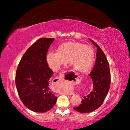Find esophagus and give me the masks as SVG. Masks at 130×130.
Wrapping results in <instances>:
<instances>
[{"mask_svg": "<svg viewBox=\"0 0 130 130\" xmlns=\"http://www.w3.org/2000/svg\"><path fill=\"white\" fill-rule=\"evenodd\" d=\"M58 79V81L60 82L61 83V84L63 85L64 84V73H62L60 74V77L57 78ZM59 93L61 94H64V95H73L74 93V91L72 89H70V90H63V91H59Z\"/></svg>", "mask_w": 130, "mask_h": 130, "instance_id": "esophagus-1", "label": "esophagus"}]
</instances>
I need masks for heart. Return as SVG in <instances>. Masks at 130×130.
<instances>
[{
  "label": "heart",
  "mask_w": 130,
  "mask_h": 130,
  "mask_svg": "<svg viewBox=\"0 0 130 130\" xmlns=\"http://www.w3.org/2000/svg\"><path fill=\"white\" fill-rule=\"evenodd\" d=\"M56 52L50 51L46 56V61L51 70L56 72L68 61L76 72L86 73L92 69L95 60L93 48L81 42H64L57 48Z\"/></svg>",
  "instance_id": "1"
}]
</instances>
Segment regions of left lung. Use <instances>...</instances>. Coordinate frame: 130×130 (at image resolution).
I'll list each match as a JSON object with an SVG mask.
<instances>
[{"mask_svg": "<svg viewBox=\"0 0 130 130\" xmlns=\"http://www.w3.org/2000/svg\"><path fill=\"white\" fill-rule=\"evenodd\" d=\"M97 47L96 60L89 76L93 81V90L86 96H82V104L74 110L80 113H89L97 109L103 104L109 90L111 74L107 58L99 46L89 39Z\"/></svg>", "mask_w": 130, "mask_h": 130, "instance_id": "left-lung-1", "label": "left lung"}]
</instances>
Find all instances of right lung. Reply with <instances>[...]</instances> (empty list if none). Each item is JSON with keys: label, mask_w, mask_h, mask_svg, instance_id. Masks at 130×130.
Returning a JSON list of instances; mask_svg holds the SVG:
<instances>
[{"label": "right lung", "mask_w": 130, "mask_h": 130, "mask_svg": "<svg viewBox=\"0 0 130 130\" xmlns=\"http://www.w3.org/2000/svg\"><path fill=\"white\" fill-rule=\"evenodd\" d=\"M54 41L41 38L34 42L24 53L16 72L15 84L21 101L37 112L50 110L57 99L48 87L53 72L46 61L48 50Z\"/></svg>", "instance_id": "right-lung-1"}]
</instances>
